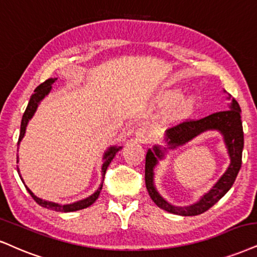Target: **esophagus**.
Segmentation results:
<instances>
[{"label": "esophagus", "instance_id": "34e87169", "mask_svg": "<svg viewBox=\"0 0 257 257\" xmlns=\"http://www.w3.org/2000/svg\"><path fill=\"white\" fill-rule=\"evenodd\" d=\"M135 137L136 141L139 142V143H148L149 139H150V135H149V132L144 127H139L136 130Z\"/></svg>", "mask_w": 257, "mask_h": 257}]
</instances>
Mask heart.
Returning <instances> with one entry per match:
<instances>
[{
	"mask_svg": "<svg viewBox=\"0 0 257 257\" xmlns=\"http://www.w3.org/2000/svg\"><path fill=\"white\" fill-rule=\"evenodd\" d=\"M162 102L164 104L173 103L172 110H170V119L179 120L191 115L194 112L198 101L194 95L180 96V93L177 90H170L163 95Z\"/></svg>",
	"mask_w": 257,
	"mask_h": 257,
	"instance_id": "obj_1",
	"label": "heart"
}]
</instances>
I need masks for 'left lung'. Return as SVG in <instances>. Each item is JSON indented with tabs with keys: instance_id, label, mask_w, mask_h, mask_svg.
Wrapping results in <instances>:
<instances>
[{
	"instance_id": "8db88e82",
	"label": "left lung",
	"mask_w": 257,
	"mask_h": 257,
	"mask_svg": "<svg viewBox=\"0 0 257 257\" xmlns=\"http://www.w3.org/2000/svg\"><path fill=\"white\" fill-rule=\"evenodd\" d=\"M227 99H231V95H229ZM213 129L219 131L223 135L224 143L230 157V164L227 172L216 185L205 193L200 201L193 205L184 206L183 208L172 205L157 192L153 183V169L158 164V160L163 159L166 149L163 148L162 150L160 145H155L153 150L149 149L147 157H145V185H147L149 195L158 207L169 212V213L179 214V216H198L211 208L229 192V189L235 182L240 166H242V151L243 145H244L243 126L242 120H240V107L235 99L231 101L229 109L213 113L199 120H186V121L168 128L166 132L167 148L181 146L202 132L213 131Z\"/></svg>"
}]
</instances>
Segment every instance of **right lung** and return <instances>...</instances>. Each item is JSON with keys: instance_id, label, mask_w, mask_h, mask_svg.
Listing matches in <instances>:
<instances>
[{"instance_id": "obj_1", "label": "right lung", "mask_w": 257, "mask_h": 257, "mask_svg": "<svg viewBox=\"0 0 257 257\" xmlns=\"http://www.w3.org/2000/svg\"><path fill=\"white\" fill-rule=\"evenodd\" d=\"M57 78H49V80H46L45 82H43V83L38 85L36 88V90H34V94L32 95L31 99H30V102L27 104V108L25 110L24 115H22V120H21V127H20V136H19V142H18V145L20 144V142L22 141V138H24L25 136V132H26V127H27V123L30 121L32 116L34 115V113H36V110L38 108V104L40 103V101L44 99V97L46 96L47 94L51 91V88H52V84L55 83V81ZM121 149V147H110L108 148V150L106 151L103 155V164H102V168H101V173H102V177H104V174H106V170L107 168H108L109 163L112 162V160L115 156L116 153ZM17 162H19V156H17ZM18 173H19V176H20L21 181L24 182V180H22V176L20 174V170H19V167H18ZM103 181V180H102ZM102 183L101 182V185L99 188L95 191L93 194L88 196V198L85 199H82V200H78V201H75L72 202V204H66V205H62V204H57V202H52V201H46V200H43V199L38 198L37 195H34V193L31 191L28 187L24 185L26 187V189L30 193L32 198L36 200L37 204H39L40 206H43V207L45 208H49V210H52V211H56V212H74V211H78V210H83V208H87L89 207L90 205H93L95 201H96V199L99 198L100 195V192L101 189H102Z\"/></svg>"}]
</instances>
